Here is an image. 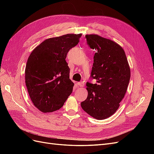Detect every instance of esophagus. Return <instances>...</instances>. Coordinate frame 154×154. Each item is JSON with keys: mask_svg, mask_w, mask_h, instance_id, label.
I'll return each mask as SVG.
<instances>
[{"mask_svg": "<svg viewBox=\"0 0 154 154\" xmlns=\"http://www.w3.org/2000/svg\"><path fill=\"white\" fill-rule=\"evenodd\" d=\"M78 86H79V87H83V86H84V83H83V82H78Z\"/></svg>", "mask_w": 154, "mask_h": 154, "instance_id": "34e87169", "label": "esophagus"}]
</instances>
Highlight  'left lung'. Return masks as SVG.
Masks as SVG:
<instances>
[{
	"mask_svg": "<svg viewBox=\"0 0 154 154\" xmlns=\"http://www.w3.org/2000/svg\"><path fill=\"white\" fill-rule=\"evenodd\" d=\"M89 47L96 50L91 77L96 83L87 82L88 96L83 110L102 120L114 114L127 92L130 69L123 49L115 42L97 35H85Z\"/></svg>",
	"mask_w": 154,
	"mask_h": 154,
	"instance_id": "8db88e82",
	"label": "left lung"
}]
</instances>
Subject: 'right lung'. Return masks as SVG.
<instances>
[{"instance_id":"1","label":"right lung","mask_w":154,"mask_h":154,"mask_svg":"<svg viewBox=\"0 0 154 154\" xmlns=\"http://www.w3.org/2000/svg\"><path fill=\"white\" fill-rule=\"evenodd\" d=\"M82 34H67L46 39L32 51L25 70L26 85L33 105L42 112L63 105L72 92L67 53L80 42Z\"/></svg>"}]
</instances>
